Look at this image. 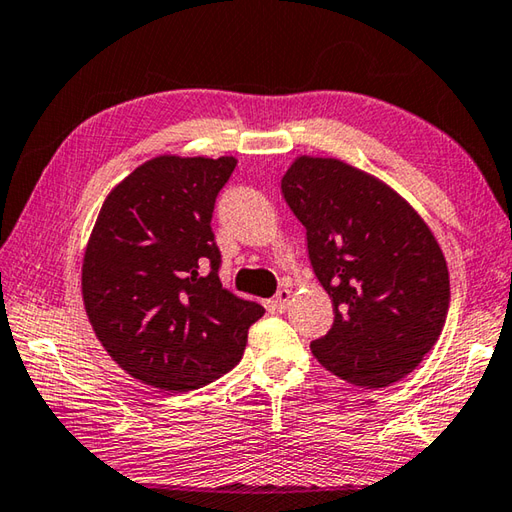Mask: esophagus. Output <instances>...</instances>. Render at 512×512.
Listing matches in <instances>:
<instances>
[{
  "label": "esophagus",
  "instance_id": "esophagus-1",
  "mask_svg": "<svg viewBox=\"0 0 512 512\" xmlns=\"http://www.w3.org/2000/svg\"><path fill=\"white\" fill-rule=\"evenodd\" d=\"M270 306H273V310H277V313H284V310H288V306H290V290L288 288L277 290V295L273 297V302H270Z\"/></svg>",
  "mask_w": 512,
  "mask_h": 512
}]
</instances>
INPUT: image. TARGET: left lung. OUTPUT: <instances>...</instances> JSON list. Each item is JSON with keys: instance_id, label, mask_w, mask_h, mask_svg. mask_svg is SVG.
I'll use <instances>...</instances> for the list:
<instances>
[{"instance_id": "left-lung-1", "label": "left lung", "mask_w": 512, "mask_h": 512, "mask_svg": "<svg viewBox=\"0 0 512 512\" xmlns=\"http://www.w3.org/2000/svg\"><path fill=\"white\" fill-rule=\"evenodd\" d=\"M282 195L335 310L310 344L317 362L368 388L406 377L448 315V266L433 230L397 190L335 157L299 155Z\"/></svg>"}]
</instances>
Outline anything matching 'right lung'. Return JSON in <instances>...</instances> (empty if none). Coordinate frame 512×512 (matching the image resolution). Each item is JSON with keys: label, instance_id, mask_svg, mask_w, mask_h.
Returning <instances> with one entry per match:
<instances>
[{"label": "right lung", "instance_id": "obj_1", "mask_svg": "<svg viewBox=\"0 0 512 512\" xmlns=\"http://www.w3.org/2000/svg\"><path fill=\"white\" fill-rule=\"evenodd\" d=\"M235 157L159 155L108 197L82 264L84 308L106 353L168 393L215 382L264 315L219 282L213 208Z\"/></svg>", "mask_w": 512, "mask_h": 512}]
</instances>
